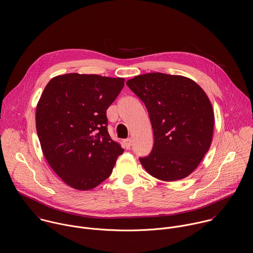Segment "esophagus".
Segmentation results:
<instances>
[{
    "instance_id": "obj_1",
    "label": "esophagus",
    "mask_w": 253,
    "mask_h": 253,
    "mask_svg": "<svg viewBox=\"0 0 253 253\" xmlns=\"http://www.w3.org/2000/svg\"><path fill=\"white\" fill-rule=\"evenodd\" d=\"M123 145H124V147H125L126 149H130V147H131V145H132V141H131V139H130V138H128V139L123 140Z\"/></svg>"
}]
</instances>
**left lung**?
I'll use <instances>...</instances> for the list:
<instances>
[{
  "instance_id": "1",
  "label": "left lung",
  "mask_w": 253,
  "mask_h": 253,
  "mask_svg": "<svg viewBox=\"0 0 253 253\" xmlns=\"http://www.w3.org/2000/svg\"><path fill=\"white\" fill-rule=\"evenodd\" d=\"M126 84L145 104L154 134L152 151L139 158L141 164L163 181L187 177L212 141L214 113L207 95L194 81L178 75L148 73Z\"/></svg>"
}]
</instances>
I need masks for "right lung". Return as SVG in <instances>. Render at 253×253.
I'll return each mask as SVG.
<instances>
[{"label": "right lung", "mask_w": 253, "mask_h": 253, "mask_svg": "<svg viewBox=\"0 0 253 253\" xmlns=\"http://www.w3.org/2000/svg\"><path fill=\"white\" fill-rule=\"evenodd\" d=\"M123 87V78L77 73L45 87L36 128L46 160L69 186L90 190L111 175L124 149L108 133L106 111Z\"/></svg>", "instance_id": "right-lung-1"}]
</instances>
